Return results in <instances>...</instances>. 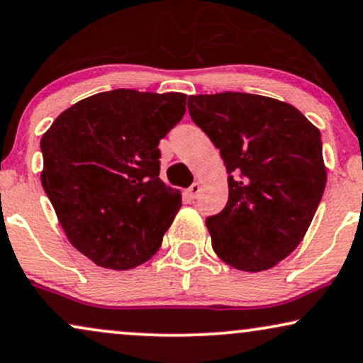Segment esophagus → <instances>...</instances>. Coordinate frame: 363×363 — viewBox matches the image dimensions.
<instances>
[{
	"instance_id": "esophagus-1",
	"label": "esophagus",
	"mask_w": 363,
	"mask_h": 363,
	"mask_svg": "<svg viewBox=\"0 0 363 363\" xmlns=\"http://www.w3.org/2000/svg\"><path fill=\"white\" fill-rule=\"evenodd\" d=\"M199 191H201L199 182H194V184H192V186L189 187V189L186 191V194H187V197H189V199L192 201V199H196L197 194H199Z\"/></svg>"
}]
</instances>
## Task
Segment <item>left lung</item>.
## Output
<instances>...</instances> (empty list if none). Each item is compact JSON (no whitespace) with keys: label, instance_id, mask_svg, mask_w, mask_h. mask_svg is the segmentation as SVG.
Instances as JSON below:
<instances>
[{"label":"left lung","instance_id":"1","mask_svg":"<svg viewBox=\"0 0 363 363\" xmlns=\"http://www.w3.org/2000/svg\"><path fill=\"white\" fill-rule=\"evenodd\" d=\"M191 119L220 149L229 199L209 216L216 254L267 270L301 244L325 189L318 129L294 106L247 93L189 96Z\"/></svg>","mask_w":363,"mask_h":363}]
</instances>
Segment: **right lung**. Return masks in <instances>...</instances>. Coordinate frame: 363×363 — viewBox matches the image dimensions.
I'll list each match as a JSON object with an SVG mask.
<instances>
[{
  "label": "right lung",
  "mask_w": 363,
  "mask_h": 363,
  "mask_svg": "<svg viewBox=\"0 0 363 363\" xmlns=\"http://www.w3.org/2000/svg\"><path fill=\"white\" fill-rule=\"evenodd\" d=\"M186 94L114 89L57 116L41 138V184L74 247L128 270L157 252L181 207L159 179V141L186 113Z\"/></svg>",
  "instance_id": "right-lung-1"
}]
</instances>
